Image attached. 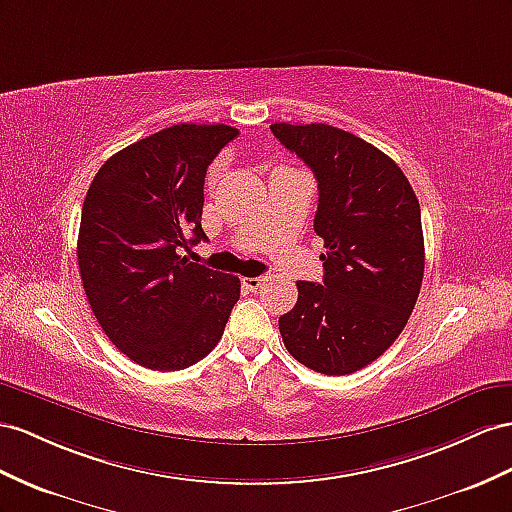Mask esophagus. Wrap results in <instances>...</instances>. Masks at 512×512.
<instances>
[{
    "mask_svg": "<svg viewBox=\"0 0 512 512\" xmlns=\"http://www.w3.org/2000/svg\"><path fill=\"white\" fill-rule=\"evenodd\" d=\"M264 283H266V279H264V277H244V279H242V285L246 287L248 292H257L259 287L264 285Z\"/></svg>",
    "mask_w": 512,
    "mask_h": 512,
    "instance_id": "esophagus-1",
    "label": "esophagus"
}]
</instances>
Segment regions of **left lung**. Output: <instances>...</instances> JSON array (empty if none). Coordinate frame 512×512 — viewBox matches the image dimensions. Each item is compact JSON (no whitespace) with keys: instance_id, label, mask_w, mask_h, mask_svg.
Segmentation results:
<instances>
[{"instance_id":"left-lung-1","label":"left lung","mask_w":512,"mask_h":512,"mask_svg":"<svg viewBox=\"0 0 512 512\" xmlns=\"http://www.w3.org/2000/svg\"><path fill=\"white\" fill-rule=\"evenodd\" d=\"M316 175L313 231L324 240V281H296L279 318L290 355L326 376L352 374L396 342L424 279L417 196L389 155L324 123L270 125Z\"/></svg>"}]
</instances>
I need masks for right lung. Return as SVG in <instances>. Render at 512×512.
Instances as JSON below:
<instances>
[{"instance_id": "obj_1", "label": "right lung", "mask_w": 512, "mask_h": 512, "mask_svg": "<svg viewBox=\"0 0 512 512\" xmlns=\"http://www.w3.org/2000/svg\"><path fill=\"white\" fill-rule=\"evenodd\" d=\"M181 123L114 153L86 192L77 238L84 292L103 333L142 368L175 372L214 350L240 279L179 255L201 227L207 166L238 138Z\"/></svg>"}]
</instances>
